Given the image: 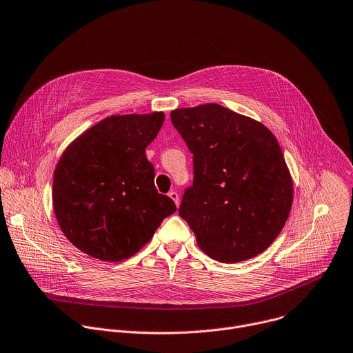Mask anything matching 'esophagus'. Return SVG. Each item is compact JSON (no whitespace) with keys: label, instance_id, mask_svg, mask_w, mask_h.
<instances>
[{"label":"esophagus","instance_id":"1","mask_svg":"<svg viewBox=\"0 0 353 353\" xmlns=\"http://www.w3.org/2000/svg\"><path fill=\"white\" fill-rule=\"evenodd\" d=\"M169 196H170L172 201L176 203V206H179V203H180V196H179V194H177L176 191H170V192H169Z\"/></svg>","mask_w":353,"mask_h":353}]
</instances>
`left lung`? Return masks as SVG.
Returning <instances> with one entry per match:
<instances>
[{
  "label": "left lung",
  "mask_w": 353,
  "mask_h": 353,
  "mask_svg": "<svg viewBox=\"0 0 353 353\" xmlns=\"http://www.w3.org/2000/svg\"><path fill=\"white\" fill-rule=\"evenodd\" d=\"M170 117L194 154V184L179 213L198 247L223 263L266 251L294 199V181L276 136L219 103L179 108Z\"/></svg>",
  "instance_id": "1"
}]
</instances>
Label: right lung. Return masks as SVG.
I'll use <instances>...</instances> for the list:
<instances>
[{"label":"right lung","mask_w":353,"mask_h":353,"mask_svg":"<svg viewBox=\"0 0 353 353\" xmlns=\"http://www.w3.org/2000/svg\"><path fill=\"white\" fill-rule=\"evenodd\" d=\"M163 121V112L112 114L62 152L52 181L54 213L65 237L88 256L132 258L176 212L174 202L157 191L145 157Z\"/></svg>","instance_id":"1"}]
</instances>
